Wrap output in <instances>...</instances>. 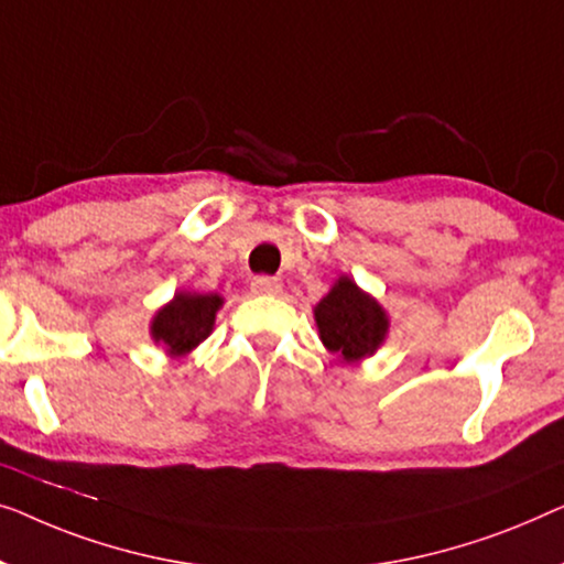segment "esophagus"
<instances>
[{
    "instance_id": "34e87169",
    "label": "esophagus",
    "mask_w": 564,
    "mask_h": 564,
    "mask_svg": "<svg viewBox=\"0 0 564 564\" xmlns=\"http://www.w3.org/2000/svg\"><path fill=\"white\" fill-rule=\"evenodd\" d=\"M250 289L256 293H263V296H273V293L281 291V281L271 279V275H256L250 283Z\"/></svg>"
}]
</instances>
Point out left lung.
Returning <instances> with one entry per match:
<instances>
[{
  "mask_svg": "<svg viewBox=\"0 0 564 564\" xmlns=\"http://www.w3.org/2000/svg\"><path fill=\"white\" fill-rule=\"evenodd\" d=\"M316 327L329 352L347 362L372 355L383 343L388 319L376 299L362 293L350 279H339L314 308Z\"/></svg>",
  "mask_w": 564,
  "mask_h": 564,
  "instance_id": "8db88e82",
  "label": "left lung"
}]
</instances>
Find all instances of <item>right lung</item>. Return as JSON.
I'll use <instances>...</instances> for the list:
<instances>
[{
  "mask_svg": "<svg viewBox=\"0 0 564 564\" xmlns=\"http://www.w3.org/2000/svg\"><path fill=\"white\" fill-rule=\"evenodd\" d=\"M219 306L217 293H176L171 304L155 314V343H163L171 355H186L209 337Z\"/></svg>",
  "mask_w": 564,
  "mask_h": 564,
  "instance_id": "1",
  "label": "right lung"
}]
</instances>
